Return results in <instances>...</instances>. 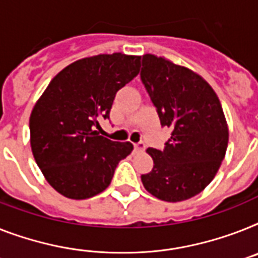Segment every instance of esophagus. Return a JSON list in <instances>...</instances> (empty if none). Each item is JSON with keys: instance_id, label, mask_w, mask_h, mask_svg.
<instances>
[{"instance_id": "obj_1", "label": "esophagus", "mask_w": 258, "mask_h": 258, "mask_svg": "<svg viewBox=\"0 0 258 258\" xmlns=\"http://www.w3.org/2000/svg\"><path fill=\"white\" fill-rule=\"evenodd\" d=\"M145 149H146V145L144 142H138V144L134 145V150L136 152H144Z\"/></svg>"}]
</instances>
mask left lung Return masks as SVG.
Returning <instances> with one entry per match:
<instances>
[{
	"mask_svg": "<svg viewBox=\"0 0 258 258\" xmlns=\"http://www.w3.org/2000/svg\"><path fill=\"white\" fill-rule=\"evenodd\" d=\"M141 80L171 137L149 148L154 166L141 175L153 197L182 202L212 182L228 146V125L218 95L201 75L165 57L145 54Z\"/></svg>",
	"mask_w": 258,
	"mask_h": 258,
	"instance_id": "obj_1",
	"label": "left lung"
}]
</instances>
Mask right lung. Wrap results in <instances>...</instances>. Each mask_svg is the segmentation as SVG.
Wrapping results in <instances>:
<instances>
[{
  "instance_id": "obj_1",
  "label": "right lung",
  "mask_w": 258,
  "mask_h": 258,
  "mask_svg": "<svg viewBox=\"0 0 258 258\" xmlns=\"http://www.w3.org/2000/svg\"><path fill=\"white\" fill-rule=\"evenodd\" d=\"M141 56L121 52L84 57L50 82L30 116V144L50 186L70 199H88L110 184L131 142L100 136L114 96L140 72Z\"/></svg>"
}]
</instances>
